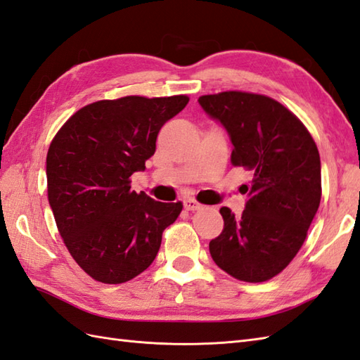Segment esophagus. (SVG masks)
Here are the masks:
<instances>
[{
  "label": "esophagus",
  "instance_id": "esophagus-1",
  "mask_svg": "<svg viewBox=\"0 0 360 360\" xmlns=\"http://www.w3.org/2000/svg\"><path fill=\"white\" fill-rule=\"evenodd\" d=\"M200 207H202V205H200L198 200H195V199L184 200V208H186V210H188V212H196V210H199Z\"/></svg>",
  "mask_w": 360,
  "mask_h": 360
}]
</instances>
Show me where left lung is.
Instances as JSON below:
<instances>
[{
	"mask_svg": "<svg viewBox=\"0 0 360 360\" xmlns=\"http://www.w3.org/2000/svg\"><path fill=\"white\" fill-rule=\"evenodd\" d=\"M198 103L227 130L231 164L253 174L242 214L219 210L224 230L210 240V255L233 278L269 281L293 261L319 208L316 142L288 108L269 96L222 91Z\"/></svg>",
	"mask_w": 360,
	"mask_h": 360,
	"instance_id": "left-lung-1",
	"label": "left lung"
}]
</instances>
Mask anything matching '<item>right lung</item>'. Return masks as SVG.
I'll use <instances>...</instances> for the list:
<instances>
[{"instance_id":"obj_1","label":"right lung","mask_w":360,"mask_h":360,"mask_svg":"<svg viewBox=\"0 0 360 360\" xmlns=\"http://www.w3.org/2000/svg\"><path fill=\"white\" fill-rule=\"evenodd\" d=\"M188 96H124L72 115L49 147L47 196L58 231L77 264L98 282L122 283L147 270L182 202L130 190L146 170L162 125Z\"/></svg>"}]
</instances>
